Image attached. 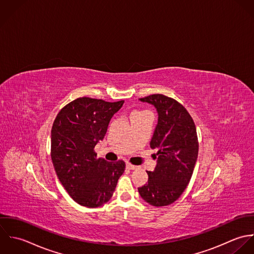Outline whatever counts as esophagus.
<instances>
[{
	"mask_svg": "<svg viewBox=\"0 0 254 254\" xmlns=\"http://www.w3.org/2000/svg\"><path fill=\"white\" fill-rule=\"evenodd\" d=\"M127 168L128 170H135L137 167L134 166V165H131L130 163H127Z\"/></svg>",
	"mask_w": 254,
	"mask_h": 254,
	"instance_id": "esophagus-1",
	"label": "esophagus"
}]
</instances>
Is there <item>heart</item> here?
<instances>
[{"label":"heart","instance_id":"b5f03b06","mask_svg":"<svg viewBox=\"0 0 254 254\" xmlns=\"http://www.w3.org/2000/svg\"><path fill=\"white\" fill-rule=\"evenodd\" d=\"M141 113H142V112H136V111H135V112H132L131 115H137V114H141ZM131 115H130V116H131Z\"/></svg>","mask_w":254,"mask_h":254}]
</instances>
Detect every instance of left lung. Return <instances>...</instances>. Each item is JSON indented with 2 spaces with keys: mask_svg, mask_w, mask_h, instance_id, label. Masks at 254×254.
<instances>
[{
  "mask_svg": "<svg viewBox=\"0 0 254 254\" xmlns=\"http://www.w3.org/2000/svg\"><path fill=\"white\" fill-rule=\"evenodd\" d=\"M139 100L156 108L158 124L150 141L157 165L147 172L148 182L138 192L152 206H167L182 195L191 179L198 156L196 127L187 109L173 98L153 94Z\"/></svg>",
  "mask_w": 254,
  "mask_h": 254,
  "instance_id": "obj_1",
  "label": "left lung"
}]
</instances>
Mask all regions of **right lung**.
<instances>
[{"mask_svg": "<svg viewBox=\"0 0 254 254\" xmlns=\"http://www.w3.org/2000/svg\"><path fill=\"white\" fill-rule=\"evenodd\" d=\"M123 100L106 102L81 97L65 105L51 130V158L57 176L69 196L78 204L95 208L108 202L126 164L97 158L95 145Z\"/></svg>", "mask_w": 254, "mask_h": 254, "instance_id": "1", "label": "right lung"}]
</instances>
